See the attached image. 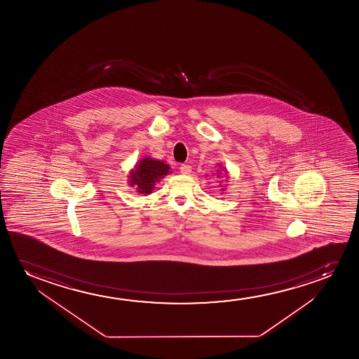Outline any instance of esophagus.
Returning <instances> with one entry per match:
<instances>
[{
  "mask_svg": "<svg viewBox=\"0 0 359 359\" xmlns=\"http://www.w3.org/2000/svg\"><path fill=\"white\" fill-rule=\"evenodd\" d=\"M180 172L184 174V175H187V174L191 172V167H190L189 164H182V165H180Z\"/></svg>",
  "mask_w": 359,
  "mask_h": 359,
  "instance_id": "34e87169",
  "label": "esophagus"
}]
</instances>
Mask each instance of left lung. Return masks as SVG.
<instances>
[{
  "mask_svg": "<svg viewBox=\"0 0 359 359\" xmlns=\"http://www.w3.org/2000/svg\"><path fill=\"white\" fill-rule=\"evenodd\" d=\"M219 172V170H218ZM218 172H217V177H219V174H218Z\"/></svg>",
  "mask_w": 359,
  "mask_h": 359,
  "instance_id": "obj_1",
  "label": "left lung"
}]
</instances>
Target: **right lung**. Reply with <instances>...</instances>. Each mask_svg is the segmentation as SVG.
I'll list each match as a JSON object with an SVG mask.
<instances>
[{
	"mask_svg": "<svg viewBox=\"0 0 359 359\" xmlns=\"http://www.w3.org/2000/svg\"><path fill=\"white\" fill-rule=\"evenodd\" d=\"M170 167L162 162L151 157L143 158L138 164L135 165V169L130 172L128 175V184L137 190L138 194L149 195L154 189L156 182L169 174Z\"/></svg>",
	"mask_w": 359,
	"mask_h": 359,
	"instance_id": "1",
	"label": "right lung"
}]
</instances>
